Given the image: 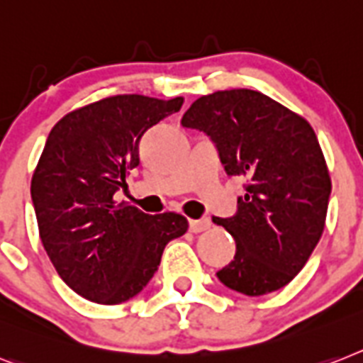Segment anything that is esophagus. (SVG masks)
<instances>
[{"label":"esophagus","instance_id":"esophagus-1","mask_svg":"<svg viewBox=\"0 0 363 363\" xmlns=\"http://www.w3.org/2000/svg\"><path fill=\"white\" fill-rule=\"evenodd\" d=\"M209 226H211V220H209V218H191V220H189V230L193 233L206 232V230H209Z\"/></svg>","mask_w":363,"mask_h":363}]
</instances>
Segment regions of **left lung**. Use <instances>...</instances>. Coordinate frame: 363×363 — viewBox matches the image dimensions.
Here are the masks:
<instances>
[{"label":"left lung","instance_id":"left-lung-1","mask_svg":"<svg viewBox=\"0 0 363 363\" xmlns=\"http://www.w3.org/2000/svg\"><path fill=\"white\" fill-rule=\"evenodd\" d=\"M182 124L213 140L226 174L247 178L238 213L213 217L235 239V256L218 280L248 296L287 286L321 239L332 191L313 128L248 89L202 96Z\"/></svg>","mask_w":363,"mask_h":363}]
</instances>
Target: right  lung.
<instances>
[{
  "instance_id": "1",
  "label": "right lung",
  "mask_w": 363,
  "mask_h": 363,
  "mask_svg": "<svg viewBox=\"0 0 363 363\" xmlns=\"http://www.w3.org/2000/svg\"><path fill=\"white\" fill-rule=\"evenodd\" d=\"M184 98L109 96L53 125L31 179L42 245L70 289L98 304L143 291L167 242L189 228L184 215H146L115 193L139 167L143 135L178 113Z\"/></svg>"
}]
</instances>
